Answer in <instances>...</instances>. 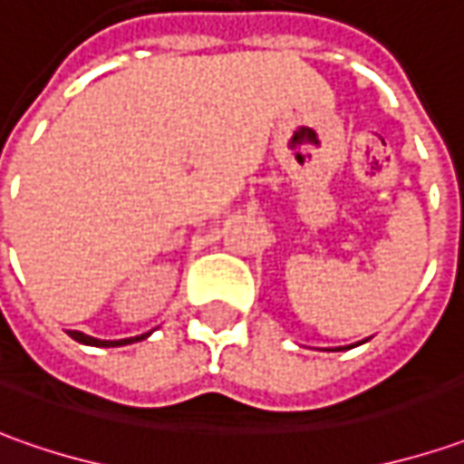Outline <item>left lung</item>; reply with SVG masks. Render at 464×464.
<instances>
[{
	"instance_id": "obj_1",
	"label": "left lung",
	"mask_w": 464,
	"mask_h": 464,
	"mask_svg": "<svg viewBox=\"0 0 464 464\" xmlns=\"http://www.w3.org/2000/svg\"><path fill=\"white\" fill-rule=\"evenodd\" d=\"M364 342H367V339H364ZM364 342L352 343V346H360V343H364ZM352 346H339V349H328V352H342V349H352Z\"/></svg>"
}]
</instances>
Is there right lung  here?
I'll list each match as a JSON object with an SVG mask.
<instances>
[{
	"instance_id": "right-lung-1",
	"label": "right lung",
	"mask_w": 464,
	"mask_h": 464,
	"mask_svg": "<svg viewBox=\"0 0 464 464\" xmlns=\"http://www.w3.org/2000/svg\"><path fill=\"white\" fill-rule=\"evenodd\" d=\"M69 336L76 339L79 343H87V346H125V343H136L140 342V339H149V336H151V331H149V334H140V336H130V339H118V342L94 339V336H87V334H82V331H69Z\"/></svg>"
}]
</instances>
